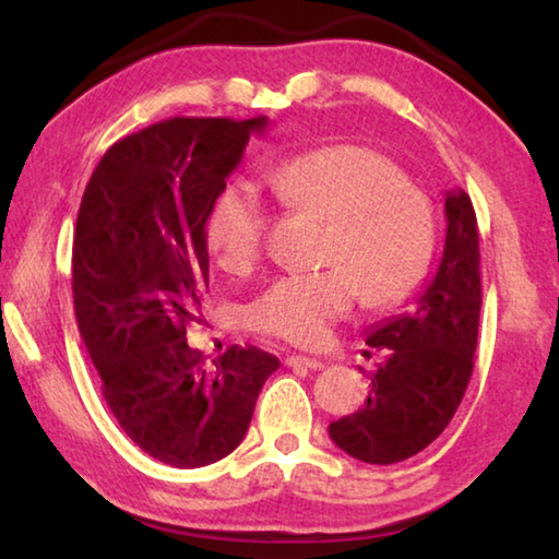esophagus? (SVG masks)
<instances>
[{
  "mask_svg": "<svg viewBox=\"0 0 559 559\" xmlns=\"http://www.w3.org/2000/svg\"><path fill=\"white\" fill-rule=\"evenodd\" d=\"M286 365L293 367V370H298V367H305V370H322V360L317 358H307V355H288Z\"/></svg>",
  "mask_w": 559,
  "mask_h": 559,
  "instance_id": "34e87169",
  "label": "esophagus"
}]
</instances>
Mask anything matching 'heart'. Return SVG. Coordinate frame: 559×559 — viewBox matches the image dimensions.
<instances>
[{"label":"heart","mask_w":559,"mask_h":559,"mask_svg":"<svg viewBox=\"0 0 559 559\" xmlns=\"http://www.w3.org/2000/svg\"><path fill=\"white\" fill-rule=\"evenodd\" d=\"M264 182L290 211L326 221L310 273H290L249 305L257 334L293 346H319L358 298L372 310H394L423 288L437 257L439 216L425 189L374 148L338 144L271 165ZM204 240L216 264L245 278L261 264L266 216L242 182L213 199Z\"/></svg>","instance_id":"heart-1"}]
</instances>
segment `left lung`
Instances as JSON below:
<instances>
[{
    "mask_svg": "<svg viewBox=\"0 0 559 559\" xmlns=\"http://www.w3.org/2000/svg\"><path fill=\"white\" fill-rule=\"evenodd\" d=\"M447 237L435 276L408 312L367 331V346L386 353L370 377L358 413L329 425L334 442L365 463H399L444 432L466 394L478 346L480 247L471 197H444Z\"/></svg>",
    "mask_w": 559,
    "mask_h": 559,
    "instance_id": "left-lung-1",
    "label": "left lung"
}]
</instances>
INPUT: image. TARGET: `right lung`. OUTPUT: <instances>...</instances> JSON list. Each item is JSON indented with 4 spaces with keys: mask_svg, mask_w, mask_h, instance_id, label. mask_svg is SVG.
Instances as JSON below:
<instances>
[{
    "mask_svg": "<svg viewBox=\"0 0 559 559\" xmlns=\"http://www.w3.org/2000/svg\"><path fill=\"white\" fill-rule=\"evenodd\" d=\"M266 117H170L117 141L83 192L71 290L103 396L127 437L175 468L242 442L278 358L230 346L206 367L187 343L209 288L204 223Z\"/></svg>",
    "mask_w": 559,
    "mask_h": 559,
    "instance_id": "right-lung-1",
    "label": "right lung"
}]
</instances>
